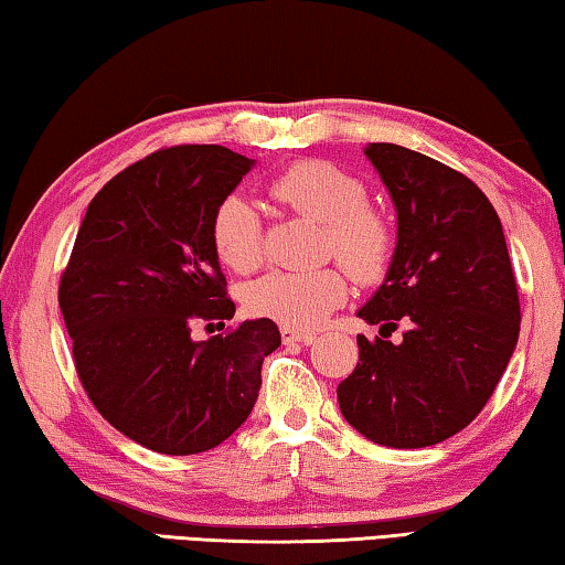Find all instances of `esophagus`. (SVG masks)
Here are the masks:
<instances>
[{"instance_id":"34e87169","label":"esophagus","mask_w":565,"mask_h":565,"mask_svg":"<svg viewBox=\"0 0 565 565\" xmlns=\"http://www.w3.org/2000/svg\"><path fill=\"white\" fill-rule=\"evenodd\" d=\"M280 334L285 344H310L315 339L312 332H300V329H292V327H282Z\"/></svg>"}]
</instances>
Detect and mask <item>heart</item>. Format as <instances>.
<instances>
[{
	"instance_id": "obj_1",
	"label": "heart",
	"mask_w": 565,
	"mask_h": 565,
	"mask_svg": "<svg viewBox=\"0 0 565 565\" xmlns=\"http://www.w3.org/2000/svg\"><path fill=\"white\" fill-rule=\"evenodd\" d=\"M270 194L297 214L324 223L327 250L359 280L374 282L388 268L393 233L388 221L366 204L361 179L324 159H302L273 179ZM211 241L218 258L236 273L263 260V221L243 194L218 201L211 216ZM347 275L339 268L273 270L246 287L243 302L255 317H268L292 329H312L344 302Z\"/></svg>"
}]
</instances>
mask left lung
<instances>
[{
  "label": "left lung",
  "instance_id": "obj_1",
  "mask_svg": "<svg viewBox=\"0 0 565 565\" xmlns=\"http://www.w3.org/2000/svg\"><path fill=\"white\" fill-rule=\"evenodd\" d=\"M364 154L396 209L386 278L359 317L398 345L356 337L359 364L339 383L351 428L386 448H428L470 425L519 342V295L494 206L465 174L401 145Z\"/></svg>",
  "mask_w": 565,
  "mask_h": 565
}]
</instances>
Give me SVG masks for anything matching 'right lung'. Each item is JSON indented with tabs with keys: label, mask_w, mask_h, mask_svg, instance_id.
<instances>
[{
	"label": "right lung",
	"mask_w": 565,
	"mask_h": 565,
	"mask_svg": "<svg viewBox=\"0 0 565 565\" xmlns=\"http://www.w3.org/2000/svg\"><path fill=\"white\" fill-rule=\"evenodd\" d=\"M255 159L221 145L159 150L113 177L85 211L58 305L85 393L113 428L162 455L216 448L250 415L268 317L191 339L194 319H231L211 216Z\"/></svg>",
	"instance_id": "1"
}]
</instances>
